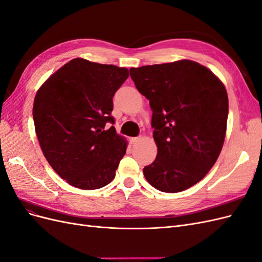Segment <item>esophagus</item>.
I'll list each match as a JSON object with an SVG mask.
<instances>
[{"mask_svg": "<svg viewBox=\"0 0 262 262\" xmlns=\"http://www.w3.org/2000/svg\"><path fill=\"white\" fill-rule=\"evenodd\" d=\"M140 139H141V137H137V138H131V139H130V141H131V143H136V142H138Z\"/></svg>", "mask_w": 262, "mask_h": 262, "instance_id": "34e87169", "label": "esophagus"}]
</instances>
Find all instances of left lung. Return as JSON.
<instances>
[{
	"label": "left lung",
	"instance_id": "1",
	"mask_svg": "<svg viewBox=\"0 0 262 262\" xmlns=\"http://www.w3.org/2000/svg\"><path fill=\"white\" fill-rule=\"evenodd\" d=\"M149 100L155 161L143 168L148 184L175 193L194 186L215 164L224 144L228 97L212 71L191 60L131 68Z\"/></svg>",
	"mask_w": 262,
	"mask_h": 262
}]
</instances>
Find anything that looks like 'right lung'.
<instances>
[{
  "mask_svg": "<svg viewBox=\"0 0 262 262\" xmlns=\"http://www.w3.org/2000/svg\"><path fill=\"white\" fill-rule=\"evenodd\" d=\"M129 70L76 58L38 90L33 117L42 153L54 171L78 189L105 187L116 176L128 141L116 132L113 97Z\"/></svg>",
  "mask_w": 262,
  "mask_h": 262,
  "instance_id": "add662e5",
  "label": "right lung"
}]
</instances>
